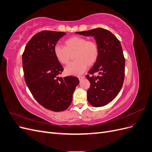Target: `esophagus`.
Returning <instances> with one entry per match:
<instances>
[{
  "label": "esophagus",
  "mask_w": 152,
  "mask_h": 152,
  "mask_svg": "<svg viewBox=\"0 0 152 152\" xmlns=\"http://www.w3.org/2000/svg\"><path fill=\"white\" fill-rule=\"evenodd\" d=\"M84 78H85L84 76H79V80H81L82 79H84Z\"/></svg>",
  "instance_id": "34e87169"
}]
</instances>
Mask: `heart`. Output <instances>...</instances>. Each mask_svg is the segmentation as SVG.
<instances>
[{"label":"heart","mask_w":152,"mask_h":152,"mask_svg":"<svg viewBox=\"0 0 152 152\" xmlns=\"http://www.w3.org/2000/svg\"><path fill=\"white\" fill-rule=\"evenodd\" d=\"M54 54L59 63L66 65L70 62L72 56L75 62L67 66L65 73L67 75H79L83 73L87 66L96 62L99 56L98 45L94 40L79 36H73L64 41V47L56 45Z\"/></svg>","instance_id":"b5f03b06"}]
</instances>
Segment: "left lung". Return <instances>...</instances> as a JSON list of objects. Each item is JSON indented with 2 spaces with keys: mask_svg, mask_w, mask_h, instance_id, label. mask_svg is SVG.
I'll return each mask as SVG.
<instances>
[{
  "mask_svg": "<svg viewBox=\"0 0 152 152\" xmlns=\"http://www.w3.org/2000/svg\"><path fill=\"white\" fill-rule=\"evenodd\" d=\"M75 33L94 37L98 45L97 61L88 72L90 75H86L91 84L87 98L93 107H103L116 97L124 83L125 59L121 44L112 32L102 28Z\"/></svg>",
  "mask_w": 152,
  "mask_h": 152,
  "instance_id": "1",
  "label": "left lung"
}]
</instances>
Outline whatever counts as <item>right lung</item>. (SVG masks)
Wrapping results in <instances>:
<instances>
[{
	"label": "right lung",
	"mask_w": 152,
	"mask_h": 152,
	"mask_svg": "<svg viewBox=\"0 0 152 152\" xmlns=\"http://www.w3.org/2000/svg\"><path fill=\"white\" fill-rule=\"evenodd\" d=\"M65 35L62 31H40L27 43L22 56L25 80L31 94L40 105L54 112L69 107L79 84L76 77H58L63 68L55 57L54 48Z\"/></svg>",
	"instance_id": "add662e5"
}]
</instances>
